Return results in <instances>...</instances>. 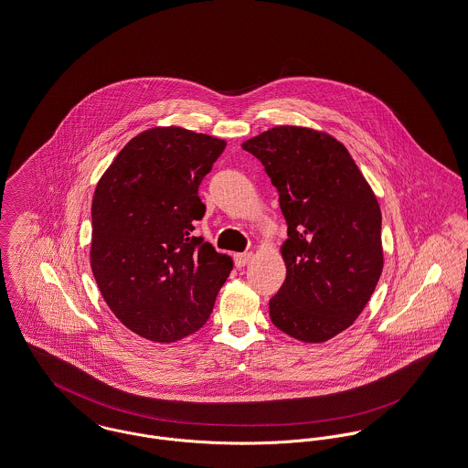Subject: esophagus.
Wrapping results in <instances>:
<instances>
[{
	"label": "esophagus",
	"instance_id": "1",
	"mask_svg": "<svg viewBox=\"0 0 468 468\" xmlns=\"http://www.w3.org/2000/svg\"><path fill=\"white\" fill-rule=\"evenodd\" d=\"M235 265L240 269V267H246L252 260V252H237L235 256Z\"/></svg>",
	"mask_w": 468,
	"mask_h": 468
}]
</instances>
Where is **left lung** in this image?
<instances>
[{"mask_svg":"<svg viewBox=\"0 0 468 468\" xmlns=\"http://www.w3.org/2000/svg\"><path fill=\"white\" fill-rule=\"evenodd\" d=\"M242 147L280 194L287 278L269 301L272 324L321 344L346 331L383 272L381 208L347 147L323 130L282 124Z\"/></svg>","mask_w":468,"mask_h":468,"instance_id":"obj_1","label":"left lung"}]
</instances>
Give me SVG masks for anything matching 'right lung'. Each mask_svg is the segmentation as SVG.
Instances as JSON below:
<instances>
[{
  "mask_svg": "<svg viewBox=\"0 0 468 468\" xmlns=\"http://www.w3.org/2000/svg\"><path fill=\"white\" fill-rule=\"evenodd\" d=\"M224 147L181 126H154L124 145L96 185L94 280L113 315L151 342L196 333L233 269L231 256L192 237L207 210L199 183Z\"/></svg>",
  "mask_w": 468,
  "mask_h": 468,
  "instance_id": "1",
  "label": "right lung"
}]
</instances>
